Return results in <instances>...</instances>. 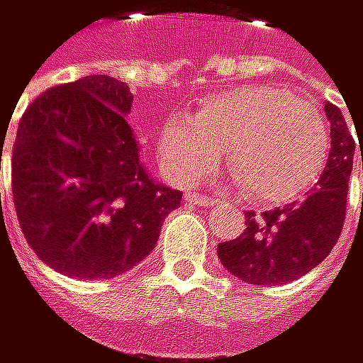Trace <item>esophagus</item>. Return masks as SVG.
Returning <instances> with one entry per match:
<instances>
[{
  "mask_svg": "<svg viewBox=\"0 0 363 363\" xmlns=\"http://www.w3.org/2000/svg\"><path fill=\"white\" fill-rule=\"evenodd\" d=\"M184 199L188 203H196V206H214L216 203L214 196H203V194H196V192H188Z\"/></svg>",
  "mask_w": 363,
  "mask_h": 363,
  "instance_id": "1",
  "label": "esophagus"
}]
</instances>
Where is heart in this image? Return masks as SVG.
Returning a JSON list of instances; mask_svg holds the SVG:
<instances>
[{
	"label": "heart",
	"instance_id": "1",
	"mask_svg": "<svg viewBox=\"0 0 363 363\" xmlns=\"http://www.w3.org/2000/svg\"><path fill=\"white\" fill-rule=\"evenodd\" d=\"M157 157L179 186L203 179L223 155L245 196L264 203L298 199L320 177L329 155L325 118L275 86H242L201 101L194 116L160 125Z\"/></svg>",
	"mask_w": 363,
	"mask_h": 363
}]
</instances>
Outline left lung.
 Listing matches in <instances>:
<instances>
[{"mask_svg":"<svg viewBox=\"0 0 363 363\" xmlns=\"http://www.w3.org/2000/svg\"><path fill=\"white\" fill-rule=\"evenodd\" d=\"M325 112L331 123V151L312 192L284 210L247 212V229L235 240L218 245L220 264L247 284L281 286L294 281L318 266L340 238L355 138L337 106L327 104Z\"/></svg>","mask_w":363,"mask_h":363,"instance_id":"8db88e82","label":"left lung"}]
</instances>
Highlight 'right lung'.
I'll use <instances>...</instances> for the list:
<instances>
[{
    "label": "right lung",
    "mask_w": 363,
    "mask_h": 363,
    "mask_svg": "<svg viewBox=\"0 0 363 363\" xmlns=\"http://www.w3.org/2000/svg\"><path fill=\"white\" fill-rule=\"evenodd\" d=\"M128 84L88 75L53 86L23 112L12 147L21 231L53 270L110 279L143 262L182 192L155 184L125 114Z\"/></svg>",
    "instance_id": "add662e5"
}]
</instances>
